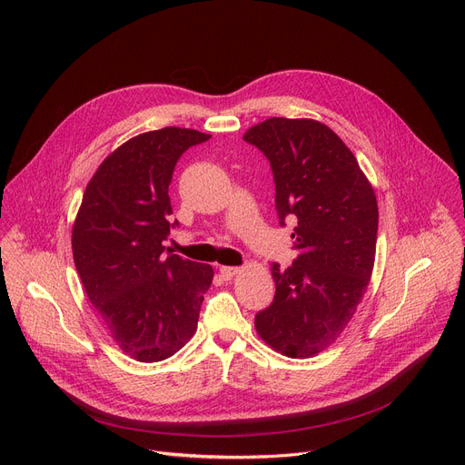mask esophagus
I'll return each mask as SVG.
<instances>
[{
    "label": "esophagus",
    "mask_w": 465,
    "mask_h": 465,
    "mask_svg": "<svg viewBox=\"0 0 465 465\" xmlns=\"http://www.w3.org/2000/svg\"><path fill=\"white\" fill-rule=\"evenodd\" d=\"M220 275H223L226 281H230L232 277H235L241 270H239V267H232V265H220Z\"/></svg>",
    "instance_id": "esophagus-1"
}]
</instances>
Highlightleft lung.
Instances as JSON below:
<instances>
[{
    "mask_svg": "<svg viewBox=\"0 0 465 465\" xmlns=\"http://www.w3.org/2000/svg\"><path fill=\"white\" fill-rule=\"evenodd\" d=\"M270 160L279 224L294 220L298 258L272 265L273 303L254 319L277 352L311 358L341 335L370 284L379 228L373 186L319 120L267 118L242 135Z\"/></svg>",
    "mask_w": 465,
    "mask_h": 465,
    "instance_id": "left-lung-1",
    "label": "left lung"
}]
</instances>
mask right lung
I'll list each match as a JSON object with an SVG mask.
<instances>
[{"instance_id":"add662e5","label":"right lung","mask_w":465,"mask_h":465,"mask_svg":"<svg viewBox=\"0 0 465 465\" xmlns=\"http://www.w3.org/2000/svg\"><path fill=\"white\" fill-rule=\"evenodd\" d=\"M211 135L162 128L132 137L90 179L71 247L90 303L116 345L137 361L181 351L198 328L213 267L163 247L173 214L169 184L190 146Z\"/></svg>"}]
</instances>
